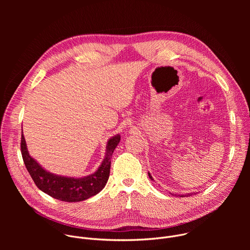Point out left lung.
<instances>
[{"label": "left lung", "instance_id": "8db88e82", "mask_svg": "<svg viewBox=\"0 0 250 250\" xmlns=\"http://www.w3.org/2000/svg\"><path fill=\"white\" fill-rule=\"evenodd\" d=\"M148 177L150 178V179L152 180V181H154V179H153V178H152V176H151V174L148 172ZM171 194V193H170ZM171 195H173V194H171ZM175 196H177V195H175ZM189 196H192V194L190 193V194H186V195H181L180 197H189Z\"/></svg>", "mask_w": 250, "mask_h": 250}]
</instances>
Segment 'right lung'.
<instances>
[{
	"mask_svg": "<svg viewBox=\"0 0 250 250\" xmlns=\"http://www.w3.org/2000/svg\"><path fill=\"white\" fill-rule=\"evenodd\" d=\"M121 140V135L116 134L106 142L104 157L99 168L84 177H70L51 173L44 169L37 160L29 155L26 142L21 131V150L24 165L35 185L43 193L54 199L77 203L87 200L100 193L110 177L111 158Z\"/></svg>",
	"mask_w": 250,
	"mask_h": 250,
	"instance_id": "add662e5",
	"label": "right lung"
}]
</instances>
